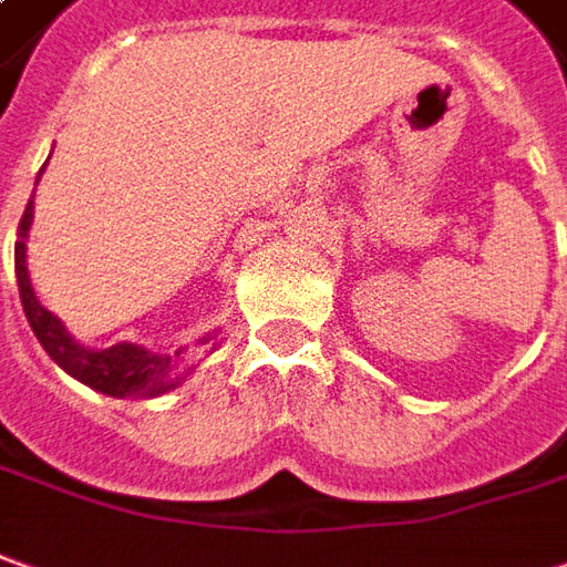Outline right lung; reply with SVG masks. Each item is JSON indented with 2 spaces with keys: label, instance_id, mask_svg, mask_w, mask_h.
<instances>
[{
  "label": "right lung",
  "instance_id": "1",
  "mask_svg": "<svg viewBox=\"0 0 567 567\" xmlns=\"http://www.w3.org/2000/svg\"><path fill=\"white\" fill-rule=\"evenodd\" d=\"M33 219V198L27 202L24 217L18 223V241H14V276H18V291H21V303H24L27 322L33 334L40 338L42 350L55 360L68 375L76 381L90 384L95 391L111 396H157L171 391L179 384V375L173 372L171 357H161L152 350L136 348V344H114L107 350H86L73 341L71 334L64 332V326L58 322L42 307L33 288H30V276H27V257H24V238ZM179 357V353H176Z\"/></svg>",
  "mask_w": 567,
  "mask_h": 567
}]
</instances>
